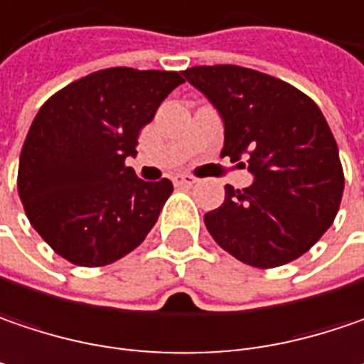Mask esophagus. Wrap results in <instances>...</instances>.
<instances>
[{"mask_svg":"<svg viewBox=\"0 0 364 364\" xmlns=\"http://www.w3.org/2000/svg\"><path fill=\"white\" fill-rule=\"evenodd\" d=\"M173 183H175L177 187H185V185H193V183H196V177H191V175H175V177H173Z\"/></svg>","mask_w":364,"mask_h":364,"instance_id":"esophagus-1","label":"esophagus"}]
</instances>
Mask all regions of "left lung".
I'll return each mask as SVG.
<instances>
[{"mask_svg": "<svg viewBox=\"0 0 364 364\" xmlns=\"http://www.w3.org/2000/svg\"><path fill=\"white\" fill-rule=\"evenodd\" d=\"M183 75L225 121L220 156H245L255 175L245 189L226 185L225 203L203 216L214 241L264 269L307 253L344 191L338 144L319 107L289 82L241 65H196Z\"/></svg>", "mask_w": 364, "mask_h": 364, "instance_id": "1", "label": "left lung"}]
</instances>
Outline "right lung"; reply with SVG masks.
<instances>
[{
  "label": "right lung",
  "mask_w": 364,
  "mask_h": 364,
  "mask_svg": "<svg viewBox=\"0 0 364 364\" xmlns=\"http://www.w3.org/2000/svg\"><path fill=\"white\" fill-rule=\"evenodd\" d=\"M185 80L179 72L109 68L55 92L36 113L18 164L34 230L74 266L100 267L146 239L173 193L125 164L141 127Z\"/></svg>",
  "instance_id": "right-lung-1"
}]
</instances>
